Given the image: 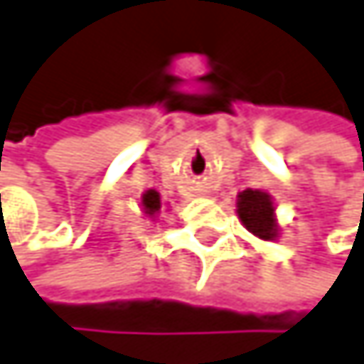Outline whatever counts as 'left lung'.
<instances>
[{"mask_svg": "<svg viewBox=\"0 0 364 364\" xmlns=\"http://www.w3.org/2000/svg\"><path fill=\"white\" fill-rule=\"evenodd\" d=\"M237 216L259 240H273V237H277L279 229L275 223V207L267 192L245 190L237 194Z\"/></svg>", "mask_w": 364, "mask_h": 364, "instance_id": "left-lung-1", "label": "left lung"}]
</instances>
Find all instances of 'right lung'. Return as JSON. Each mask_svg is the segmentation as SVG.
<instances>
[{
  "label": "right lung",
  "mask_w": 364,
  "mask_h": 364,
  "mask_svg": "<svg viewBox=\"0 0 364 364\" xmlns=\"http://www.w3.org/2000/svg\"><path fill=\"white\" fill-rule=\"evenodd\" d=\"M141 205H144V209H146V214H155V212H159L161 209V198H159V192H155V190H148L144 196H141Z\"/></svg>",
  "instance_id": "obj_1"
}]
</instances>
